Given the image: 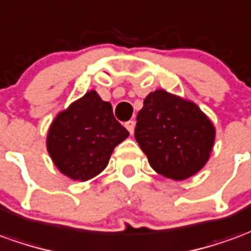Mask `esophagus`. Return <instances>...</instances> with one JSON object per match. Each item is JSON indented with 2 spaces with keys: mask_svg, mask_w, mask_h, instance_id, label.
<instances>
[{
  "mask_svg": "<svg viewBox=\"0 0 251 251\" xmlns=\"http://www.w3.org/2000/svg\"><path fill=\"white\" fill-rule=\"evenodd\" d=\"M125 126H126V129L129 130V133H130V134H133V131H134V126H136V122H134V121H127V122L125 124Z\"/></svg>",
  "mask_w": 251,
  "mask_h": 251,
  "instance_id": "esophagus-1",
  "label": "esophagus"
}]
</instances>
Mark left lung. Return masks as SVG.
<instances>
[{
    "mask_svg": "<svg viewBox=\"0 0 251 251\" xmlns=\"http://www.w3.org/2000/svg\"><path fill=\"white\" fill-rule=\"evenodd\" d=\"M134 137L157 174L183 180L208 162L215 126L196 103L156 89L144 99Z\"/></svg>",
    "mask_w": 251,
    "mask_h": 251,
    "instance_id": "obj_1",
    "label": "left lung"
}]
</instances>
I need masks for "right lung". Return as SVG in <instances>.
Segmentation results:
<instances>
[{"instance_id": "right-lung-1", "label": "right lung", "mask_w": 251, "mask_h": 251, "mask_svg": "<svg viewBox=\"0 0 251 251\" xmlns=\"http://www.w3.org/2000/svg\"><path fill=\"white\" fill-rule=\"evenodd\" d=\"M127 136L111 104L89 91L52 121L47 151L62 174L84 182L106 168L114 148Z\"/></svg>"}]
</instances>
